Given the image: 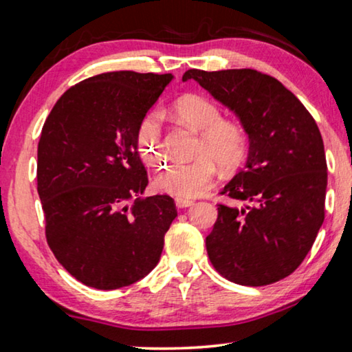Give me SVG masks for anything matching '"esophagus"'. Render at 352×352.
I'll return each instance as SVG.
<instances>
[{"instance_id": "esophagus-1", "label": "esophagus", "mask_w": 352, "mask_h": 352, "mask_svg": "<svg viewBox=\"0 0 352 352\" xmlns=\"http://www.w3.org/2000/svg\"><path fill=\"white\" fill-rule=\"evenodd\" d=\"M175 205L177 208H188L190 205H194V200L189 199H175Z\"/></svg>"}]
</instances>
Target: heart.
Listing matches in <instances>:
<instances>
[{"mask_svg": "<svg viewBox=\"0 0 352 352\" xmlns=\"http://www.w3.org/2000/svg\"><path fill=\"white\" fill-rule=\"evenodd\" d=\"M174 109L178 118L201 133L197 148L200 157L194 162H174L166 166L155 175L153 186L177 199H194L211 186L217 172L216 161L226 169L242 162L247 138L239 126L223 121L222 110L208 98L188 94L177 100ZM136 146L147 164H163L166 148L158 111L147 113L141 121L136 132Z\"/></svg>", "mask_w": 352, "mask_h": 352, "instance_id": "b5f03b06", "label": "heart"}]
</instances>
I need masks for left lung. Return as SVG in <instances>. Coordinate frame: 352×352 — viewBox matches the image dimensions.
I'll list each match as a JSON object with an SVG mask.
<instances>
[{
  "label": "left lung",
  "mask_w": 352,
  "mask_h": 352,
  "mask_svg": "<svg viewBox=\"0 0 352 352\" xmlns=\"http://www.w3.org/2000/svg\"><path fill=\"white\" fill-rule=\"evenodd\" d=\"M239 118L248 135L245 166L222 192L242 208L219 205L206 252L220 275L267 285L294 273L324 220L327 166L317 122L294 93L256 69H188Z\"/></svg>",
  "instance_id": "obj_1"
}]
</instances>
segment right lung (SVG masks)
<instances>
[{"label":"right lung","instance_id":"1","mask_svg":"<svg viewBox=\"0 0 352 352\" xmlns=\"http://www.w3.org/2000/svg\"><path fill=\"white\" fill-rule=\"evenodd\" d=\"M172 74L113 71L71 87L41 129L37 190L46 241L77 281L121 289L148 275L177 217L169 195L138 197L147 174L136 132Z\"/></svg>","mask_w":352,"mask_h":352}]
</instances>
